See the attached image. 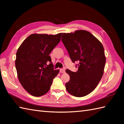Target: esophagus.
Instances as JSON below:
<instances>
[{"instance_id":"esophagus-1","label":"esophagus","mask_w":124,"mask_h":124,"mask_svg":"<svg viewBox=\"0 0 124 124\" xmlns=\"http://www.w3.org/2000/svg\"><path fill=\"white\" fill-rule=\"evenodd\" d=\"M60 72L61 73H65V70L64 69H60Z\"/></svg>"}]
</instances>
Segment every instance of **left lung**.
<instances>
[{"label":"left lung","instance_id":"1","mask_svg":"<svg viewBox=\"0 0 124 124\" xmlns=\"http://www.w3.org/2000/svg\"><path fill=\"white\" fill-rule=\"evenodd\" d=\"M62 41L72 62H78L76 72L66 70L70 76L66 89L74 97H84L95 89L102 77L106 63L103 46L84 30L62 33Z\"/></svg>","mask_w":124,"mask_h":124}]
</instances>
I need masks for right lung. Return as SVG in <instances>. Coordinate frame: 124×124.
I'll return each instance as SVG.
<instances>
[{
	"label": "right lung",
	"mask_w": 124,
	"mask_h": 124,
	"mask_svg": "<svg viewBox=\"0 0 124 124\" xmlns=\"http://www.w3.org/2000/svg\"><path fill=\"white\" fill-rule=\"evenodd\" d=\"M62 34H33L18 49L15 66L19 81L33 96L40 97L47 93L59 73V70H54L49 54L60 42Z\"/></svg>",
	"instance_id": "obj_1"
}]
</instances>
